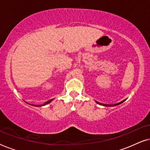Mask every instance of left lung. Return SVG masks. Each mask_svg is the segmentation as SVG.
I'll list each match as a JSON object with an SVG mask.
<instances>
[{
    "mask_svg": "<svg viewBox=\"0 0 150 150\" xmlns=\"http://www.w3.org/2000/svg\"><path fill=\"white\" fill-rule=\"evenodd\" d=\"M125 100H122V102H119V103H117V104H102V103H100V102H96V103H97V104H100V105H102V106H117V105H119V104H120L123 103V102H124L125 101Z\"/></svg>",
    "mask_w": 150,
    "mask_h": 150,
    "instance_id": "left-lung-1",
    "label": "left lung"
}]
</instances>
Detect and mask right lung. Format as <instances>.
<instances>
[{
    "label": "right lung",
    "mask_w": 150,
    "mask_h": 150,
    "mask_svg": "<svg viewBox=\"0 0 150 150\" xmlns=\"http://www.w3.org/2000/svg\"><path fill=\"white\" fill-rule=\"evenodd\" d=\"M53 100H54V99H52V100H48V101H47L46 102H45V103H44V104H42V105H35V104H30V105H32V106H45V105H46V104L50 103V102H52Z\"/></svg>",
    "instance_id": "right-lung-1"
}]
</instances>
